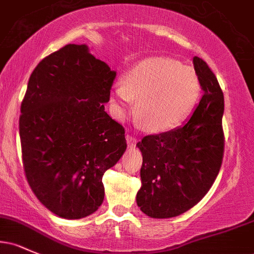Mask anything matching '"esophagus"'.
<instances>
[{
  "label": "esophagus",
  "mask_w": 254,
  "mask_h": 254,
  "mask_svg": "<svg viewBox=\"0 0 254 254\" xmlns=\"http://www.w3.org/2000/svg\"><path fill=\"white\" fill-rule=\"evenodd\" d=\"M125 138H127V147H130V148H133V147H135L136 143H137V138H136L135 136L129 135V133H127V135L125 136Z\"/></svg>",
  "instance_id": "34e87169"
}]
</instances>
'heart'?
Listing matches in <instances>:
<instances>
[{"instance_id": "heart-1", "label": "heart", "mask_w": 254, "mask_h": 254, "mask_svg": "<svg viewBox=\"0 0 254 254\" xmlns=\"http://www.w3.org/2000/svg\"><path fill=\"white\" fill-rule=\"evenodd\" d=\"M200 94V81L191 66L168 57L144 58L130 69L112 90L115 113L124 118L133 110L147 130L176 127L193 110Z\"/></svg>"}]
</instances>
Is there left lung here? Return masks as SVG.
<instances>
[{
  "label": "left lung",
  "instance_id": "1",
  "mask_svg": "<svg viewBox=\"0 0 254 254\" xmlns=\"http://www.w3.org/2000/svg\"><path fill=\"white\" fill-rule=\"evenodd\" d=\"M193 66L204 93L191 117L177 129L145 136L137 143L143 162L136 202L153 218L176 217L196 205L222 164V89L202 58L193 57Z\"/></svg>",
  "mask_w": 254,
  "mask_h": 254
}]
</instances>
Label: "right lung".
<instances>
[{
    "label": "right lung",
    "instance_id": "add662e5",
    "mask_svg": "<svg viewBox=\"0 0 254 254\" xmlns=\"http://www.w3.org/2000/svg\"><path fill=\"white\" fill-rule=\"evenodd\" d=\"M116 71L68 44L31 74L19 119L27 182L43 205L66 220L98 210L103 176L127 149L125 131L105 112Z\"/></svg>",
    "mask_w": 254,
    "mask_h": 254
}]
</instances>
